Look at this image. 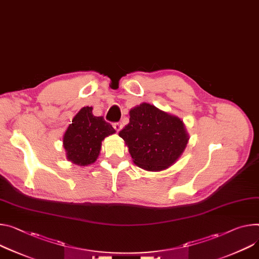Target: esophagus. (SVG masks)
<instances>
[{"mask_svg": "<svg viewBox=\"0 0 259 259\" xmlns=\"http://www.w3.org/2000/svg\"><path fill=\"white\" fill-rule=\"evenodd\" d=\"M113 128H114L117 132H120L121 129H122V124H121V123H114V124H113Z\"/></svg>", "mask_w": 259, "mask_h": 259, "instance_id": "obj_1", "label": "esophagus"}]
</instances>
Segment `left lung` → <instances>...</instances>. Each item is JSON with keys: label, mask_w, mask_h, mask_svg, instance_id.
Instances as JSON below:
<instances>
[{"label": "left lung", "mask_w": 259, "mask_h": 259, "mask_svg": "<svg viewBox=\"0 0 259 259\" xmlns=\"http://www.w3.org/2000/svg\"><path fill=\"white\" fill-rule=\"evenodd\" d=\"M129 115V124L119 135L135 165L148 171H161L174 165L189 142L180 117L146 102L132 108Z\"/></svg>", "instance_id": "1"}]
</instances>
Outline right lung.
<instances>
[{
	"label": "right lung",
	"mask_w": 259,
	"mask_h": 259,
	"mask_svg": "<svg viewBox=\"0 0 259 259\" xmlns=\"http://www.w3.org/2000/svg\"><path fill=\"white\" fill-rule=\"evenodd\" d=\"M92 110V106L82 107L63 135L67 159L79 166H88L95 162L104 138L115 133L103 116H95Z\"/></svg>",
	"instance_id": "obj_1"
}]
</instances>
